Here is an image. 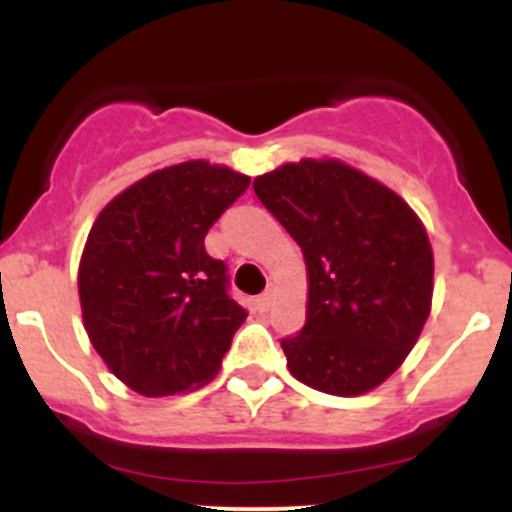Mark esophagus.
<instances>
[{
	"instance_id": "1",
	"label": "esophagus",
	"mask_w": 512,
	"mask_h": 512,
	"mask_svg": "<svg viewBox=\"0 0 512 512\" xmlns=\"http://www.w3.org/2000/svg\"><path fill=\"white\" fill-rule=\"evenodd\" d=\"M272 299H275V287H267L265 292L260 294V299H257V307H260L262 312H267V309L272 307Z\"/></svg>"
}]
</instances>
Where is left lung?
<instances>
[{
  "label": "left lung",
  "instance_id": "left-lung-1",
  "mask_svg": "<svg viewBox=\"0 0 512 512\" xmlns=\"http://www.w3.org/2000/svg\"><path fill=\"white\" fill-rule=\"evenodd\" d=\"M252 188L307 265V322L282 339L294 379L332 396L384 384L431 314L433 252L418 215L334 158L285 163Z\"/></svg>",
  "mask_w": 512,
  "mask_h": 512
}]
</instances>
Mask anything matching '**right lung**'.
Here are the masks:
<instances>
[{"label": "right lung", "instance_id": "1", "mask_svg": "<svg viewBox=\"0 0 512 512\" xmlns=\"http://www.w3.org/2000/svg\"><path fill=\"white\" fill-rule=\"evenodd\" d=\"M250 178L188 160L146 175L98 213L79 265L91 344L143 396L215 379L247 312L227 294V267L205 235Z\"/></svg>", "mask_w": 512, "mask_h": 512}]
</instances>
